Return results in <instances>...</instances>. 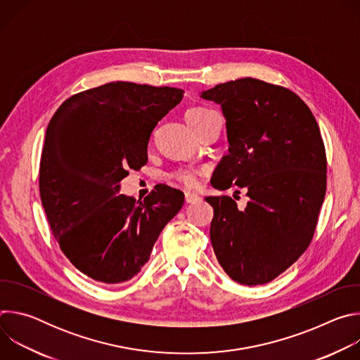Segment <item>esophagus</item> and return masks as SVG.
I'll return each mask as SVG.
<instances>
[{
  "mask_svg": "<svg viewBox=\"0 0 360 360\" xmlns=\"http://www.w3.org/2000/svg\"><path fill=\"white\" fill-rule=\"evenodd\" d=\"M199 199V196L196 193H191V192H185V202L186 203H193Z\"/></svg>",
  "mask_w": 360,
  "mask_h": 360,
  "instance_id": "34e87169",
  "label": "esophagus"
}]
</instances>
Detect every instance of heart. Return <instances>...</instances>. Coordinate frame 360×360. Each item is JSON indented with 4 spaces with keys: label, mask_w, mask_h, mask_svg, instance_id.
Returning <instances> with one entry per match:
<instances>
[{
    "label": "heart",
    "mask_w": 360,
    "mask_h": 360,
    "mask_svg": "<svg viewBox=\"0 0 360 360\" xmlns=\"http://www.w3.org/2000/svg\"><path fill=\"white\" fill-rule=\"evenodd\" d=\"M217 112L205 108V107H192L186 111L185 117L186 121L189 122V125L195 129V132L198 134L205 125L210 122V120L215 115ZM169 176L172 179H175L176 182H179L181 185H184L185 188H196L199 185L200 181V172L195 168L191 167H182V168H176L172 172H169Z\"/></svg>",
    "instance_id": "heart-1"
}]
</instances>
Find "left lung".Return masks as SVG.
I'll use <instances>...</instances> for the list:
<instances>
[{"mask_svg": "<svg viewBox=\"0 0 360 360\" xmlns=\"http://www.w3.org/2000/svg\"><path fill=\"white\" fill-rule=\"evenodd\" d=\"M221 104L229 153L211 184L246 188L243 211L229 196H207L214 208L211 243L231 279L274 281L309 246L326 193V152L319 125L290 89L240 78L202 92Z\"/></svg>", "mask_w": 360, "mask_h": 360, "instance_id": "1", "label": "left lung"}]
</instances>
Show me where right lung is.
Segmentation results:
<instances>
[{"label": "right lung", "instance_id": "right-lung-1", "mask_svg": "<svg viewBox=\"0 0 360 360\" xmlns=\"http://www.w3.org/2000/svg\"><path fill=\"white\" fill-rule=\"evenodd\" d=\"M184 91L110 82L64 101L51 118L39 162V195L51 231L70 262L115 285L148 262L184 193L160 184L143 200L120 193L128 169L148 161L150 132Z\"/></svg>", "mask_w": 360, "mask_h": 360}]
</instances>
